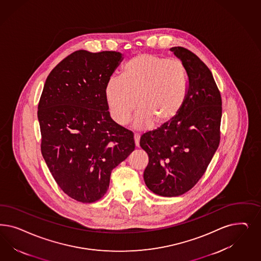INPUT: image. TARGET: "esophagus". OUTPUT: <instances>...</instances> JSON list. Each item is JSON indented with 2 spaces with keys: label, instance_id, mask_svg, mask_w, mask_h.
<instances>
[{
  "label": "esophagus",
  "instance_id": "esophagus-1",
  "mask_svg": "<svg viewBox=\"0 0 261 261\" xmlns=\"http://www.w3.org/2000/svg\"><path fill=\"white\" fill-rule=\"evenodd\" d=\"M139 140H140V135H138V134H135V141L136 147H139Z\"/></svg>",
  "mask_w": 261,
  "mask_h": 261
}]
</instances>
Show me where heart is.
I'll list each match as a JSON object with an SVG mask.
<instances>
[{
	"mask_svg": "<svg viewBox=\"0 0 261 261\" xmlns=\"http://www.w3.org/2000/svg\"><path fill=\"white\" fill-rule=\"evenodd\" d=\"M189 74L176 59L143 53L129 59L121 76H113L106 86L110 116L126 125L137 107L135 126L148 128L153 123L168 124L182 110L189 93Z\"/></svg>",
	"mask_w": 261,
	"mask_h": 261,
	"instance_id": "1",
	"label": "heart"
}]
</instances>
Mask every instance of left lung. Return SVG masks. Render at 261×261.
Wrapping results in <instances>:
<instances>
[{"label": "left lung", "instance_id": "left-lung-1", "mask_svg": "<svg viewBox=\"0 0 261 261\" xmlns=\"http://www.w3.org/2000/svg\"><path fill=\"white\" fill-rule=\"evenodd\" d=\"M189 74V93L177 117L144 134L140 146L149 163L144 180L153 193L176 197L202 177L220 143L222 99L208 67L191 50L173 47Z\"/></svg>", "mask_w": 261, "mask_h": 261}]
</instances>
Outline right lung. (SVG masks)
I'll use <instances>...</instances> for the list:
<instances>
[{"label": "right lung", "instance_id": "right-lung-1", "mask_svg": "<svg viewBox=\"0 0 261 261\" xmlns=\"http://www.w3.org/2000/svg\"><path fill=\"white\" fill-rule=\"evenodd\" d=\"M123 59L119 51L80 50L50 71L38 103L41 152L60 189L94 202L112 170L135 150L133 132L110 117L106 86Z\"/></svg>", "mask_w": 261, "mask_h": 261}]
</instances>
